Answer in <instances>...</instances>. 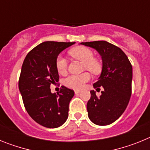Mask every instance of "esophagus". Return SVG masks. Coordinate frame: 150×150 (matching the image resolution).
I'll return each instance as SVG.
<instances>
[{"label":"esophagus","mask_w":150,"mask_h":150,"mask_svg":"<svg viewBox=\"0 0 150 150\" xmlns=\"http://www.w3.org/2000/svg\"><path fill=\"white\" fill-rule=\"evenodd\" d=\"M75 94H79V93H80V92H81V91H80V90H75Z\"/></svg>","instance_id":"obj_1"}]
</instances>
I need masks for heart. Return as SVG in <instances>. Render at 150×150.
Wrapping results in <instances>:
<instances>
[{
  "instance_id": "heart-1",
  "label": "heart",
  "mask_w": 150,
  "mask_h": 150,
  "mask_svg": "<svg viewBox=\"0 0 150 150\" xmlns=\"http://www.w3.org/2000/svg\"><path fill=\"white\" fill-rule=\"evenodd\" d=\"M71 56L84 62V69H87L93 74H99L101 71V64L98 60L94 58V52L91 50L86 46H77L70 50ZM55 67L60 74H64L67 71V61L62 55L57 57ZM91 79V75L88 72L81 74H71L64 79V83L68 88L74 89H81L86 83Z\"/></svg>"
}]
</instances>
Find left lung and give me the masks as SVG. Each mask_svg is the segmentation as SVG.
I'll list each match as a JSON object with an SVG mask.
<instances>
[{
	"mask_svg": "<svg viewBox=\"0 0 150 150\" xmlns=\"http://www.w3.org/2000/svg\"><path fill=\"white\" fill-rule=\"evenodd\" d=\"M81 44L98 52L103 67L94 88L103 86L104 91L98 97L94 90L87 103L89 120L98 125L114 122L126 109L132 95V66L127 55L118 46L107 41L85 42Z\"/></svg>",
	"mask_w": 150,
	"mask_h": 150,
	"instance_id": "obj_1",
	"label": "left lung"
}]
</instances>
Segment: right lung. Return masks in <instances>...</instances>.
<instances>
[{"label":"right lung","instance_id":"obj_1","mask_svg":"<svg viewBox=\"0 0 150 150\" xmlns=\"http://www.w3.org/2000/svg\"><path fill=\"white\" fill-rule=\"evenodd\" d=\"M75 42L46 41L29 52L24 60L18 88L29 116L46 128L61 126L68 117L69 103L74 90L62 86L59 93H52L50 86L59 82L55 61L61 52Z\"/></svg>","mask_w":150,"mask_h":150}]
</instances>
